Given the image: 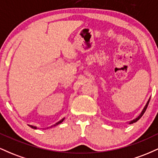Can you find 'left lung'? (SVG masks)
<instances>
[{
  "label": "left lung",
  "instance_id": "1",
  "mask_svg": "<svg viewBox=\"0 0 158 158\" xmlns=\"http://www.w3.org/2000/svg\"><path fill=\"white\" fill-rule=\"evenodd\" d=\"M149 101H150V99H148V102H147V103H146V106L144 107V108H143V110H142V112H141V114H139V115L138 116V117H137V118L136 119H133V120H131V122L129 123V124H132V123H136L137 122V121H138L139 119L141 118V117H142V116L143 115V114H144V113H145V111H146V108H147V107H148V103H149Z\"/></svg>",
  "mask_w": 158,
  "mask_h": 158
}]
</instances>
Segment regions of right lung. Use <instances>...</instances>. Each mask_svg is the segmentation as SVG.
I'll list each match as a JSON object with an SVG mask.
<instances>
[{"instance_id": "1", "label": "right lung", "mask_w": 158, "mask_h": 158, "mask_svg": "<svg viewBox=\"0 0 158 158\" xmlns=\"http://www.w3.org/2000/svg\"><path fill=\"white\" fill-rule=\"evenodd\" d=\"M64 118H63V119H61L60 121H59V122L58 123H56V124H54L53 126H51L50 127H52V126H57V125H59V124H60V123H61L63 122V121H64ZM30 127H31L32 128H34V129H37V127H35V126H30Z\"/></svg>"}]
</instances>
